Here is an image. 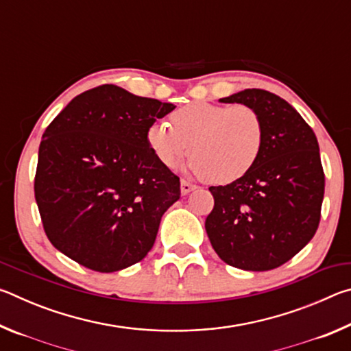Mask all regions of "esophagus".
<instances>
[{"mask_svg": "<svg viewBox=\"0 0 351 351\" xmlns=\"http://www.w3.org/2000/svg\"><path fill=\"white\" fill-rule=\"evenodd\" d=\"M195 189H197V186H195V184L189 182V181H186V180H181V193H182V195H187V193H190V192H192V190H195Z\"/></svg>", "mask_w": 351, "mask_h": 351, "instance_id": "1", "label": "esophagus"}]
</instances>
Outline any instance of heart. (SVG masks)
Instances as JSON below:
<instances>
[{
	"instance_id": "b5f03b06",
	"label": "heart",
	"mask_w": 351,
	"mask_h": 351,
	"mask_svg": "<svg viewBox=\"0 0 351 351\" xmlns=\"http://www.w3.org/2000/svg\"><path fill=\"white\" fill-rule=\"evenodd\" d=\"M147 128L145 141L156 161L175 169L190 152L187 169L217 186L241 180L258 161L265 125L249 105L193 102Z\"/></svg>"
}]
</instances>
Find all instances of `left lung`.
Masks as SVG:
<instances>
[{
    "label": "left lung",
    "mask_w": 351,
    "mask_h": 351,
    "mask_svg": "<svg viewBox=\"0 0 351 351\" xmlns=\"http://www.w3.org/2000/svg\"><path fill=\"white\" fill-rule=\"evenodd\" d=\"M252 106L265 125L258 161L241 180L209 187L215 199L206 232L224 263L269 271L287 263L316 234L325 175L311 127L287 100L265 90L219 99Z\"/></svg>",
    "instance_id": "obj_1"
}]
</instances>
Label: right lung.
<instances>
[{"label":"right lung","instance_id":"add662e5","mask_svg":"<svg viewBox=\"0 0 351 351\" xmlns=\"http://www.w3.org/2000/svg\"><path fill=\"white\" fill-rule=\"evenodd\" d=\"M173 104L102 85L79 94L46 128L35 199L47 239L97 272L128 268L153 247L180 178L147 145V128Z\"/></svg>","mask_w":351,"mask_h":351}]
</instances>
